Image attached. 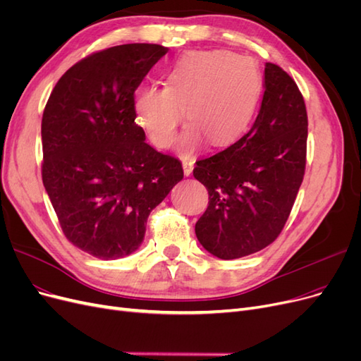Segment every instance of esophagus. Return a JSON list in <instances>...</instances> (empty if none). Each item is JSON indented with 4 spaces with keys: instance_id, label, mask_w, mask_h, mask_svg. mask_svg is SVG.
Here are the masks:
<instances>
[{
    "instance_id": "obj_1",
    "label": "esophagus",
    "mask_w": 361,
    "mask_h": 361,
    "mask_svg": "<svg viewBox=\"0 0 361 361\" xmlns=\"http://www.w3.org/2000/svg\"><path fill=\"white\" fill-rule=\"evenodd\" d=\"M193 165H195V160L192 159H183V169H184V176L189 177L192 171H193Z\"/></svg>"
}]
</instances>
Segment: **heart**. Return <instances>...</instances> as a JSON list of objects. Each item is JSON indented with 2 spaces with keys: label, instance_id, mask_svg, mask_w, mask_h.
I'll return each instance as SVG.
<instances>
[{
  "label": "heart",
  "instance_id": "obj_1",
  "mask_svg": "<svg viewBox=\"0 0 361 361\" xmlns=\"http://www.w3.org/2000/svg\"><path fill=\"white\" fill-rule=\"evenodd\" d=\"M262 90L255 62L231 51H193L172 66L165 87H141L133 99L137 123L159 149L177 140L184 117L180 150L190 153L207 138L212 145L236 140L248 128Z\"/></svg>",
  "mask_w": 361,
  "mask_h": 361
}]
</instances>
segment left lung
<instances>
[{
    "label": "left lung",
    "instance_id": "8db88e82",
    "mask_svg": "<svg viewBox=\"0 0 361 361\" xmlns=\"http://www.w3.org/2000/svg\"><path fill=\"white\" fill-rule=\"evenodd\" d=\"M264 93L251 129L224 150L196 162L193 176L209 195L196 221L202 247L223 260L250 256L281 233L306 165L308 114L281 66L264 65Z\"/></svg>",
    "mask_w": 361,
    "mask_h": 361
}]
</instances>
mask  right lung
Instances as JSON below:
<instances>
[{
  "mask_svg": "<svg viewBox=\"0 0 361 361\" xmlns=\"http://www.w3.org/2000/svg\"><path fill=\"white\" fill-rule=\"evenodd\" d=\"M133 43L95 51L53 87L42 120V177L68 241L101 260L141 245L150 212L183 180L177 157L147 144L135 90L166 55Z\"/></svg>",
  "mask_w": 361,
  "mask_h": 361,
  "instance_id": "obj_1",
  "label": "right lung"
}]
</instances>
